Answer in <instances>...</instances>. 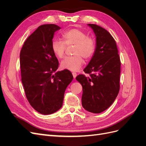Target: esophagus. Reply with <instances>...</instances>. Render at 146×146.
<instances>
[{
    "mask_svg": "<svg viewBox=\"0 0 146 146\" xmlns=\"http://www.w3.org/2000/svg\"><path fill=\"white\" fill-rule=\"evenodd\" d=\"M72 76H73V77H74V78H76V77H77V74L76 73V72H72Z\"/></svg>",
    "mask_w": 146,
    "mask_h": 146,
    "instance_id": "obj_1",
    "label": "esophagus"
}]
</instances>
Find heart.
I'll list each match as a JSON object with an SVG mask.
<instances>
[{"instance_id":"1","label":"heart","mask_w":146,"mask_h":146,"mask_svg":"<svg viewBox=\"0 0 146 146\" xmlns=\"http://www.w3.org/2000/svg\"><path fill=\"white\" fill-rule=\"evenodd\" d=\"M63 41L54 39L52 42V51L58 58L64 56L66 46H74L71 56H68L61 61V68L71 71H76L83 63V58L88 60L93 56L96 49V42L94 38L84 31L78 29L66 30L62 34Z\"/></svg>"}]
</instances>
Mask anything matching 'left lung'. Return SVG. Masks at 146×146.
<instances>
[{
    "mask_svg": "<svg viewBox=\"0 0 146 146\" xmlns=\"http://www.w3.org/2000/svg\"><path fill=\"white\" fill-rule=\"evenodd\" d=\"M96 36V49L90 63L84 69L89 77L80 74L76 80L83 88V107L100 113L113 103L120 89L121 60L116 43L107 30L89 24Z\"/></svg>",
    "mask_w": 146,
    "mask_h": 146,
    "instance_id": "1",
    "label": "left lung"
}]
</instances>
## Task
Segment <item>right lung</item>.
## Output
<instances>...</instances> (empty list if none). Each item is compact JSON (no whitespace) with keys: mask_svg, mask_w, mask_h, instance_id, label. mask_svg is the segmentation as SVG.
Listing matches in <instances>:
<instances>
[{"mask_svg":"<svg viewBox=\"0 0 146 146\" xmlns=\"http://www.w3.org/2000/svg\"><path fill=\"white\" fill-rule=\"evenodd\" d=\"M60 29L53 24L39 26L26 39L20 52L26 98L36 111L45 115L61 108L65 90L73 79L67 69L56 71L59 63L51 44L54 33Z\"/></svg>","mask_w":146,"mask_h":146,"instance_id":"1","label":"right lung"}]
</instances>
